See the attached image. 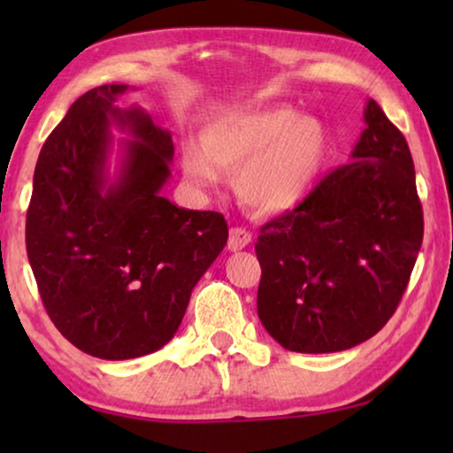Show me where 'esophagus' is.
I'll return each instance as SVG.
<instances>
[{"mask_svg": "<svg viewBox=\"0 0 453 453\" xmlns=\"http://www.w3.org/2000/svg\"><path fill=\"white\" fill-rule=\"evenodd\" d=\"M250 243H251V233L250 231H245V228H241V226L231 228V233H228V250H231V251L245 250V247Z\"/></svg>", "mask_w": 453, "mask_h": 453, "instance_id": "obj_1", "label": "esophagus"}]
</instances>
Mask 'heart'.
Segmentation results:
<instances>
[{
	"instance_id": "heart-1",
	"label": "heart",
	"mask_w": 453,
	"mask_h": 453,
	"mask_svg": "<svg viewBox=\"0 0 453 453\" xmlns=\"http://www.w3.org/2000/svg\"><path fill=\"white\" fill-rule=\"evenodd\" d=\"M330 157L324 123L282 107L219 117L202 132V146L185 142L179 160L188 183L197 189L219 185L222 169L237 171L241 200L276 214L295 208L311 191Z\"/></svg>"
}]
</instances>
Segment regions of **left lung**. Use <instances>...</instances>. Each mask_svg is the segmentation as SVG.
<instances>
[{"mask_svg":"<svg viewBox=\"0 0 453 453\" xmlns=\"http://www.w3.org/2000/svg\"><path fill=\"white\" fill-rule=\"evenodd\" d=\"M350 163L262 226L257 315L278 344L324 355L375 336L404 295L423 243L411 148L369 98Z\"/></svg>","mask_w":453,"mask_h":453,"instance_id":"1","label":"left lung"}]
</instances>
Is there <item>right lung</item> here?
Returning a JSON list of instances; mask_svg holds the SVG:
<instances>
[{
	"instance_id": "obj_1",
	"label": "right lung",
	"mask_w": 453,
	"mask_h": 453,
	"mask_svg": "<svg viewBox=\"0 0 453 453\" xmlns=\"http://www.w3.org/2000/svg\"><path fill=\"white\" fill-rule=\"evenodd\" d=\"M126 84L92 88L72 104L36 160L27 251L55 327L86 355L123 361L175 336L191 290L228 226L219 212L160 196L175 154L171 134L142 107H117ZM120 171L108 177L110 126Z\"/></svg>"
}]
</instances>
